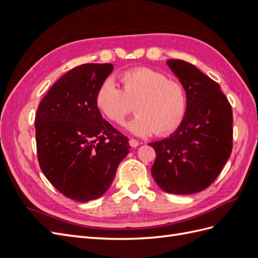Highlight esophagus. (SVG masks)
I'll list each match as a JSON object with an SVG mask.
<instances>
[{
  "label": "esophagus",
  "instance_id": "1",
  "mask_svg": "<svg viewBox=\"0 0 258 258\" xmlns=\"http://www.w3.org/2000/svg\"><path fill=\"white\" fill-rule=\"evenodd\" d=\"M129 144H130L131 147H137V146L140 145L139 141H137V140H135V139H130L129 140Z\"/></svg>",
  "mask_w": 258,
  "mask_h": 258
}]
</instances>
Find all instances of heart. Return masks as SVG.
Returning <instances> with one entry per match:
<instances>
[{"instance_id": "b5f03b06", "label": "heart", "mask_w": 258, "mask_h": 258, "mask_svg": "<svg viewBox=\"0 0 258 258\" xmlns=\"http://www.w3.org/2000/svg\"><path fill=\"white\" fill-rule=\"evenodd\" d=\"M121 89L107 79L96 92V105L106 118L120 124L132 112L135 118L126 123L134 135L146 137L152 134L167 136L182 123L186 113V92L181 83L168 80L157 70L139 67L123 71L118 76Z\"/></svg>"}]
</instances>
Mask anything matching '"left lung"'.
I'll return each instance as SVG.
<instances>
[{
	"label": "left lung",
	"mask_w": 258,
	"mask_h": 258,
	"mask_svg": "<svg viewBox=\"0 0 258 258\" xmlns=\"http://www.w3.org/2000/svg\"><path fill=\"white\" fill-rule=\"evenodd\" d=\"M186 91L184 119L173 135L151 145L152 175L162 190L188 195L212 184L232 151V110L216 82L188 62L168 60Z\"/></svg>",
	"instance_id": "8db88e82"
}]
</instances>
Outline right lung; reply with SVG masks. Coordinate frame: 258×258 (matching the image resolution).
<instances>
[{
	"label": "right lung",
	"instance_id": "1",
	"mask_svg": "<svg viewBox=\"0 0 258 258\" xmlns=\"http://www.w3.org/2000/svg\"><path fill=\"white\" fill-rule=\"evenodd\" d=\"M111 63L72 69L54 83L35 114L37 158L44 175L66 197L100 198L129 153L128 138L102 118L96 92Z\"/></svg>",
	"mask_w": 258,
	"mask_h": 258
}]
</instances>
